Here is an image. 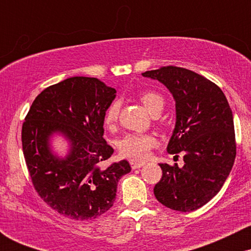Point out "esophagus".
<instances>
[{"instance_id": "esophagus-1", "label": "esophagus", "mask_w": 251, "mask_h": 251, "mask_svg": "<svg viewBox=\"0 0 251 251\" xmlns=\"http://www.w3.org/2000/svg\"><path fill=\"white\" fill-rule=\"evenodd\" d=\"M131 168L133 169V170H135V169H140L142 168V166H144L145 165V163H143V162H133V160H132L131 163Z\"/></svg>"}]
</instances>
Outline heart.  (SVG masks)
Listing matches in <instances>:
<instances>
[{"label": "heart", "mask_w": 251, "mask_h": 251, "mask_svg": "<svg viewBox=\"0 0 251 251\" xmlns=\"http://www.w3.org/2000/svg\"><path fill=\"white\" fill-rule=\"evenodd\" d=\"M138 99L143 103L150 113L155 114L162 111L164 99L160 94L153 91H143L138 94ZM119 101H113L105 112L103 122L107 127H113L119 118ZM157 145L154 135L150 133H128L120 139L118 144L119 153L125 158L133 160H143L149 157L150 151Z\"/></svg>", "instance_id": "heart-1"}]
</instances>
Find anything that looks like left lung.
Masks as SVG:
<instances>
[{
  "mask_svg": "<svg viewBox=\"0 0 251 251\" xmlns=\"http://www.w3.org/2000/svg\"><path fill=\"white\" fill-rule=\"evenodd\" d=\"M143 75L164 83L174 96L177 119L168 152L184 153L183 168L159 164L163 176L154 196L166 208L194 211L220 192L234 165L231 108L216 83L186 68L165 66Z\"/></svg>",
  "mask_w": 251,
  "mask_h": 251,
  "instance_id": "obj_1",
  "label": "left lung"
}]
</instances>
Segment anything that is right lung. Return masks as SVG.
Listing matches in <instances>:
<instances>
[{
  "label": "right lung",
  "instance_id": "obj_1",
  "mask_svg": "<svg viewBox=\"0 0 251 251\" xmlns=\"http://www.w3.org/2000/svg\"><path fill=\"white\" fill-rule=\"evenodd\" d=\"M116 88L97 77L73 76L43 89L22 125V150L37 195L60 215L87 221L105 214L116 200L118 181L131 171L127 160L102 163L113 154L103 139V117ZM61 131L71 151L60 160L48 140Z\"/></svg>",
  "mask_w": 251,
  "mask_h": 251
}]
</instances>
